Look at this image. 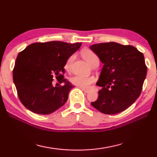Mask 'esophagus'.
<instances>
[{
	"label": "esophagus",
	"mask_w": 157,
	"mask_h": 157,
	"mask_svg": "<svg viewBox=\"0 0 157 157\" xmlns=\"http://www.w3.org/2000/svg\"><path fill=\"white\" fill-rule=\"evenodd\" d=\"M82 91H83L85 93H88L90 91L88 90H86V89H83V88H81Z\"/></svg>",
	"instance_id": "1"
}]
</instances>
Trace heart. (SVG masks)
Here are the masks:
<instances>
[{"label": "heart", "instance_id": "obj_1", "mask_svg": "<svg viewBox=\"0 0 157 157\" xmlns=\"http://www.w3.org/2000/svg\"><path fill=\"white\" fill-rule=\"evenodd\" d=\"M82 56L86 61L92 66H97L99 64L100 59L98 55L90 49H85L82 52ZM75 58V54H72L69 57V59L66 61L65 65V68L66 70H69L70 69L71 63ZM96 81V78L94 76H81L78 75L73 76L70 78V82L71 84L74 85L81 88L86 89L91 86L92 83H94Z\"/></svg>", "mask_w": 157, "mask_h": 157}]
</instances>
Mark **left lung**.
Wrapping results in <instances>:
<instances>
[{
    "instance_id": "1",
    "label": "left lung",
    "mask_w": 157,
    "mask_h": 157,
    "mask_svg": "<svg viewBox=\"0 0 157 157\" xmlns=\"http://www.w3.org/2000/svg\"><path fill=\"white\" fill-rule=\"evenodd\" d=\"M90 49L104 64L97 83L102 89L92 105L105 114L125 110L141 93L147 74L144 54L132 45L114 42L95 44Z\"/></svg>"
}]
</instances>
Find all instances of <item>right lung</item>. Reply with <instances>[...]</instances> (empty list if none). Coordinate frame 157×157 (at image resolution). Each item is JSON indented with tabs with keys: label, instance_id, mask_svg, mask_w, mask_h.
<instances>
[{
	"label": "right lung",
	"instance_id": "right-lung-1",
	"mask_svg": "<svg viewBox=\"0 0 157 157\" xmlns=\"http://www.w3.org/2000/svg\"><path fill=\"white\" fill-rule=\"evenodd\" d=\"M81 43H34L19 52L13 80L22 104L32 112L49 114L66 103L74 86L64 78L65 65ZM56 78L63 86L54 87Z\"/></svg>",
	"mask_w": 157,
	"mask_h": 157
}]
</instances>
